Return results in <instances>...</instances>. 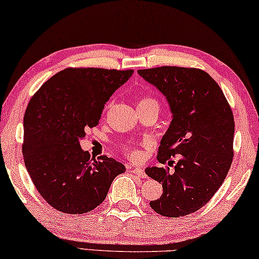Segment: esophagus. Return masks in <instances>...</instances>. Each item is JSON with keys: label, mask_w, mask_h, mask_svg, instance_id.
<instances>
[{"label": "esophagus", "mask_w": 259, "mask_h": 259, "mask_svg": "<svg viewBox=\"0 0 259 259\" xmlns=\"http://www.w3.org/2000/svg\"><path fill=\"white\" fill-rule=\"evenodd\" d=\"M130 168H132V167L130 166ZM131 171H132V173H134V175H137L138 177H139V178H147V175H146V172H145V169L143 167H139V166H138V167L132 168Z\"/></svg>", "instance_id": "1"}]
</instances>
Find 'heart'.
Segmentation results:
<instances>
[{
	"label": "heart",
	"mask_w": 259,
	"mask_h": 259,
	"mask_svg": "<svg viewBox=\"0 0 259 259\" xmlns=\"http://www.w3.org/2000/svg\"><path fill=\"white\" fill-rule=\"evenodd\" d=\"M109 106L111 105H108L107 108H109ZM140 108H155L159 111V104H158V101L153 98L141 97L139 99V101H138V109H140ZM122 151L127 154V157L131 159H134V160L139 158V155H140L139 150H138L136 146H133V145H128V144L123 145Z\"/></svg>",
	"instance_id": "b5f03b06"
}]
</instances>
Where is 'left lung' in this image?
Returning a JSON list of instances; mask_svg holds the SVG:
<instances>
[{
  "instance_id": "obj_1",
  "label": "left lung",
  "mask_w": 259,
  "mask_h": 259,
  "mask_svg": "<svg viewBox=\"0 0 259 259\" xmlns=\"http://www.w3.org/2000/svg\"><path fill=\"white\" fill-rule=\"evenodd\" d=\"M138 73L165 95L173 114L158 161L171 166V158H179L173 171L146 168L164 190L150 205L164 217H184L210 201L228 175L235 133L231 107L218 83L199 68L162 66Z\"/></svg>"
}]
</instances>
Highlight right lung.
Instances as JSON below:
<instances>
[{"label": "right lung", "mask_w": 259, "mask_h": 259, "mask_svg": "<svg viewBox=\"0 0 259 259\" xmlns=\"http://www.w3.org/2000/svg\"><path fill=\"white\" fill-rule=\"evenodd\" d=\"M133 72L66 68L31 97L23 118L24 165L38 193L55 210L69 214L94 210L115 177L126 171L107 155L91 158L79 140L98 125L106 102Z\"/></svg>", "instance_id": "1"}]
</instances>
